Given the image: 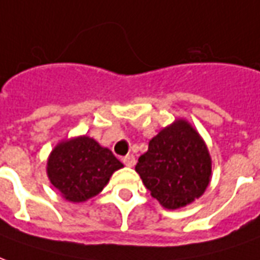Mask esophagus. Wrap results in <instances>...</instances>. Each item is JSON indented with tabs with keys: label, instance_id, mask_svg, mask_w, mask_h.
<instances>
[{
	"label": "esophagus",
	"instance_id": "esophagus-1",
	"mask_svg": "<svg viewBox=\"0 0 260 260\" xmlns=\"http://www.w3.org/2000/svg\"><path fill=\"white\" fill-rule=\"evenodd\" d=\"M122 162L126 166H128V168H133L134 165H136V158L133 156V155H126V156H123L122 158Z\"/></svg>",
	"mask_w": 260,
	"mask_h": 260
}]
</instances>
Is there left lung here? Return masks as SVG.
<instances>
[{
    "instance_id": "left-lung-1",
    "label": "left lung",
    "mask_w": 260,
    "mask_h": 260,
    "mask_svg": "<svg viewBox=\"0 0 260 260\" xmlns=\"http://www.w3.org/2000/svg\"><path fill=\"white\" fill-rule=\"evenodd\" d=\"M136 172L166 209H180L204 194L212 177V158L204 138L185 119H176L149 140Z\"/></svg>"
}]
</instances>
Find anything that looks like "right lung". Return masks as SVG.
<instances>
[{
  "label": "right lung",
  "mask_w": 260,
  "mask_h": 260,
  "mask_svg": "<svg viewBox=\"0 0 260 260\" xmlns=\"http://www.w3.org/2000/svg\"><path fill=\"white\" fill-rule=\"evenodd\" d=\"M123 164L88 136L68 138L55 145L47 159L51 184L69 202H86L104 190Z\"/></svg>",
  "instance_id": "1"
}]
</instances>
